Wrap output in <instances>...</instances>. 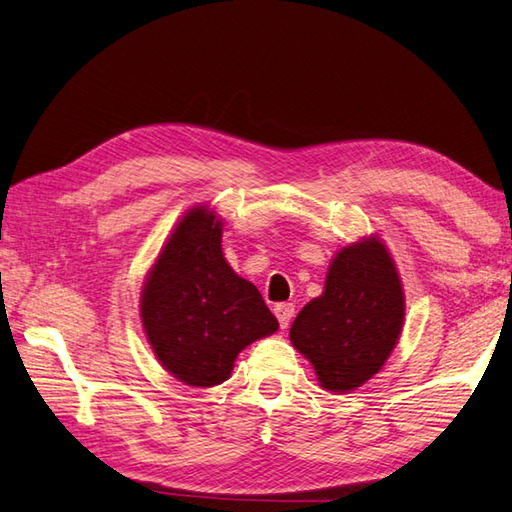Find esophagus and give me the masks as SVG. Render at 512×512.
Returning a JSON list of instances; mask_svg holds the SVG:
<instances>
[{"mask_svg": "<svg viewBox=\"0 0 512 512\" xmlns=\"http://www.w3.org/2000/svg\"><path fill=\"white\" fill-rule=\"evenodd\" d=\"M273 313H276V317H278V321H280V328L284 330V328H289V323H291V319H293V315H295V306L293 304H278L276 308H273Z\"/></svg>", "mask_w": 512, "mask_h": 512, "instance_id": "obj_1", "label": "esophagus"}]
</instances>
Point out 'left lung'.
I'll list each match as a JSON object with an SVG mask.
<instances>
[{
  "instance_id": "left-lung-1",
  "label": "left lung",
  "mask_w": 512,
  "mask_h": 512,
  "mask_svg": "<svg viewBox=\"0 0 512 512\" xmlns=\"http://www.w3.org/2000/svg\"><path fill=\"white\" fill-rule=\"evenodd\" d=\"M406 317L404 284L380 234L341 247L323 293L299 310L289 339L321 389L350 393L386 365Z\"/></svg>"
}]
</instances>
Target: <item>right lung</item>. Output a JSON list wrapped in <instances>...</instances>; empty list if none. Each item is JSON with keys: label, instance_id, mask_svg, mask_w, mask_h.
Masks as SVG:
<instances>
[{"label": "right lung", "instance_id": "right-lung-1", "mask_svg": "<svg viewBox=\"0 0 512 512\" xmlns=\"http://www.w3.org/2000/svg\"><path fill=\"white\" fill-rule=\"evenodd\" d=\"M221 236L215 208L186 210L149 267L139 302L158 363L199 389L226 382L236 356L278 330L263 295L223 256Z\"/></svg>", "mask_w": 512, "mask_h": 512}]
</instances>
